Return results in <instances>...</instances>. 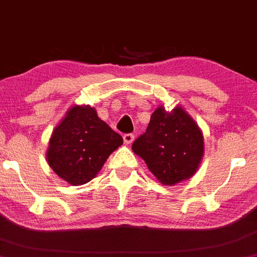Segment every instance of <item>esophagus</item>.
<instances>
[{"label":"esophagus","instance_id":"esophagus-1","mask_svg":"<svg viewBox=\"0 0 257 257\" xmlns=\"http://www.w3.org/2000/svg\"><path fill=\"white\" fill-rule=\"evenodd\" d=\"M123 140H124L126 145H129V144H132L133 141H134V134H132V133H129V134H124L123 135Z\"/></svg>","mask_w":257,"mask_h":257}]
</instances>
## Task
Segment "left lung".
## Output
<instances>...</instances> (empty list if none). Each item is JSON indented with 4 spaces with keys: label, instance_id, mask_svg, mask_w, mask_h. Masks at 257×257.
Wrapping results in <instances>:
<instances>
[{
    "label": "left lung",
    "instance_id": "8db88e82",
    "mask_svg": "<svg viewBox=\"0 0 257 257\" xmlns=\"http://www.w3.org/2000/svg\"><path fill=\"white\" fill-rule=\"evenodd\" d=\"M132 149L162 184L172 186L196 173L204 143L198 125L181 107L167 111L161 106Z\"/></svg>",
    "mask_w": 257,
    "mask_h": 257
}]
</instances>
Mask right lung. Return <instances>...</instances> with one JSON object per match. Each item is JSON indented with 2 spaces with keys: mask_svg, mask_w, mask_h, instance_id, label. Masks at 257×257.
<instances>
[{
  "mask_svg": "<svg viewBox=\"0 0 257 257\" xmlns=\"http://www.w3.org/2000/svg\"><path fill=\"white\" fill-rule=\"evenodd\" d=\"M123 144L90 106H73L53 132L47 161L53 172L71 185L95 178L106 159Z\"/></svg>",
  "mask_w": 257,
  "mask_h": 257,
  "instance_id": "obj_1",
  "label": "right lung"
}]
</instances>
